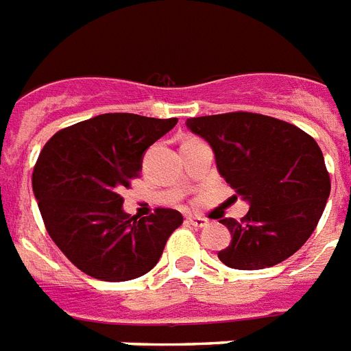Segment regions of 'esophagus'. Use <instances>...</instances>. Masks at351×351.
<instances>
[{"label":"esophagus","instance_id":"34e87169","mask_svg":"<svg viewBox=\"0 0 351 351\" xmlns=\"http://www.w3.org/2000/svg\"><path fill=\"white\" fill-rule=\"evenodd\" d=\"M186 222L197 229L205 228V226H207V220H205V218H202V216H186Z\"/></svg>","mask_w":351,"mask_h":351}]
</instances>
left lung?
<instances>
[{"label": "left lung", "instance_id": "left-lung-1", "mask_svg": "<svg viewBox=\"0 0 351 351\" xmlns=\"http://www.w3.org/2000/svg\"><path fill=\"white\" fill-rule=\"evenodd\" d=\"M186 128L209 142L220 176L250 204L241 222L222 220L231 244L218 259L237 270H261L296 254L313 235L331 191L315 138L255 112L189 118Z\"/></svg>", "mask_w": 351, "mask_h": 351}]
</instances>
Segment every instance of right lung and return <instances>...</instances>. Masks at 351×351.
<instances>
[{
	"mask_svg": "<svg viewBox=\"0 0 351 351\" xmlns=\"http://www.w3.org/2000/svg\"><path fill=\"white\" fill-rule=\"evenodd\" d=\"M176 123L178 118L109 112L60 129L46 142L33 191L47 233L81 272L129 281L157 265L183 216L155 209L131 218L120 192L142 170L144 152Z\"/></svg>",
	"mask_w": 351,
	"mask_h": 351,
	"instance_id": "add662e5",
	"label": "right lung"
}]
</instances>
